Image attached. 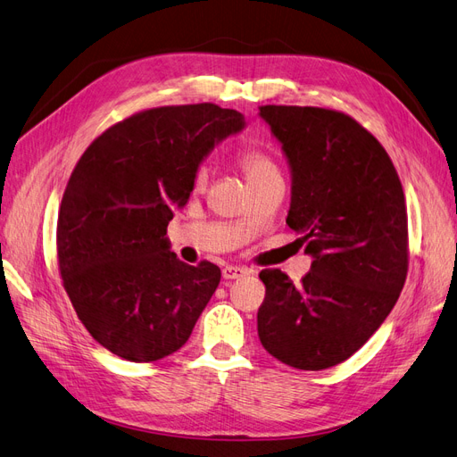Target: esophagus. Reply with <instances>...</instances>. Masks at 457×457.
Listing matches in <instances>:
<instances>
[{
	"instance_id": "obj_1",
	"label": "esophagus",
	"mask_w": 457,
	"mask_h": 457,
	"mask_svg": "<svg viewBox=\"0 0 457 457\" xmlns=\"http://www.w3.org/2000/svg\"><path fill=\"white\" fill-rule=\"evenodd\" d=\"M245 274V269L242 267H232V265H227L223 269V278L225 280H234V278H240V276Z\"/></svg>"
}]
</instances>
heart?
Returning <instances> with one entry per match:
<instances>
[{"label":"heart","mask_w":457,"mask_h":457,"mask_svg":"<svg viewBox=\"0 0 457 457\" xmlns=\"http://www.w3.org/2000/svg\"><path fill=\"white\" fill-rule=\"evenodd\" d=\"M237 162L242 168V171L245 173V179L247 183H250V187L272 181V179H282L278 163L274 162V158L269 154V152L261 148L247 146L238 150ZM205 183H207V170L204 165H200V168H196L195 175H192V187H195V190H200L205 187Z\"/></svg>","instance_id":"obj_1"}]
</instances>
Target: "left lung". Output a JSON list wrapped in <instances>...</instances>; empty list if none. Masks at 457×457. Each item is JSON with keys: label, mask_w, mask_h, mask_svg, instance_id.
<instances>
[{"label": "left lung", "mask_w": 457, "mask_h": 457, "mask_svg": "<svg viewBox=\"0 0 457 457\" xmlns=\"http://www.w3.org/2000/svg\"><path fill=\"white\" fill-rule=\"evenodd\" d=\"M292 168L286 223L314 257L295 286L265 269L259 339L297 370H326L373 336L408 274V213L381 143L349 114L318 106H259Z\"/></svg>", "instance_id": "obj_1"}]
</instances>
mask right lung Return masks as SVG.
I'll return each mask as SVG.
<instances>
[{
    "label": "right lung",
    "mask_w": 457,
    "mask_h": 457,
    "mask_svg": "<svg viewBox=\"0 0 457 457\" xmlns=\"http://www.w3.org/2000/svg\"><path fill=\"white\" fill-rule=\"evenodd\" d=\"M242 128L240 112L213 103L141 110L96 137L68 179L62 286L93 339L123 361L181 349L215 294L220 269L179 261L165 232L204 156Z\"/></svg>",
    "instance_id": "add662e5"
}]
</instances>
